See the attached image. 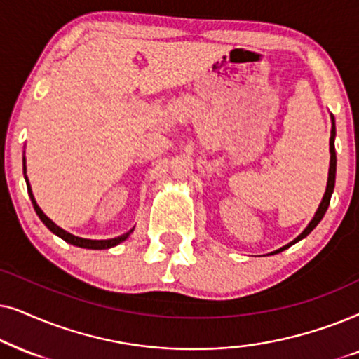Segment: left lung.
I'll return each instance as SVG.
<instances>
[{
    "instance_id": "8db88e82",
    "label": "left lung",
    "mask_w": 359,
    "mask_h": 359,
    "mask_svg": "<svg viewBox=\"0 0 359 359\" xmlns=\"http://www.w3.org/2000/svg\"><path fill=\"white\" fill-rule=\"evenodd\" d=\"M332 121H333V128H332V136H330V154H332V157H330V170H328L327 192H325V195H323L322 203H320L317 213H315V217H313L312 222L309 223V226L304 229L302 235H299L292 243H289L287 246L280 248V250H277V251H274V252H280V251L287 250V248L292 246L294 243H297V241L302 240V238L307 236L309 233L312 231V229L320 223V219L323 218L325 212H327V208H328V205H330V198H332V194H333V189H335V175H337V152H335V135H337V133H335V118H333V116H332Z\"/></svg>"
}]
</instances>
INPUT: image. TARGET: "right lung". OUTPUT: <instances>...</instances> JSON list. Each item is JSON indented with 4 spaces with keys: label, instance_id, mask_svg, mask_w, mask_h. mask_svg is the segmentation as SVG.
<instances>
[{
    "label": "right lung",
    "instance_id": "right-lung-1",
    "mask_svg": "<svg viewBox=\"0 0 359 359\" xmlns=\"http://www.w3.org/2000/svg\"><path fill=\"white\" fill-rule=\"evenodd\" d=\"M24 172H26V165H24ZM26 184H27V192H29L31 202H32V205H34V210H36L37 217H39V218L42 219V223H44L46 226L49 228L52 233H55L57 236H60L62 240L67 241V243H70V245L79 246V248H88V250H108V248L119 245V243L126 240V238L130 236L131 233H133V229H131V231L124 233V235L118 236V238H111V240H85V238H79V236L70 235V233H67L65 229H62V228L57 226V224H55L54 222H52V219L47 218L46 215L42 213V210H41L39 207H37V203H36V200H34V195H32V192H31L29 182H27V177H26Z\"/></svg>",
    "mask_w": 359,
    "mask_h": 359
}]
</instances>
